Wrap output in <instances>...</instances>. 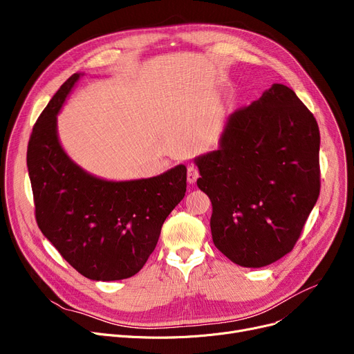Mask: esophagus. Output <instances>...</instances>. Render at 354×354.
<instances>
[{
  "mask_svg": "<svg viewBox=\"0 0 354 354\" xmlns=\"http://www.w3.org/2000/svg\"><path fill=\"white\" fill-rule=\"evenodd\" d=\"M199 178V171L195 165H189L188 166V182L189 183H195L196 179Z\"/></svg>",
  "mask_w": 354,
  "mask_h": 354,
  "instance_id": "1",
  "label": "esophagus"
}]
</instances>
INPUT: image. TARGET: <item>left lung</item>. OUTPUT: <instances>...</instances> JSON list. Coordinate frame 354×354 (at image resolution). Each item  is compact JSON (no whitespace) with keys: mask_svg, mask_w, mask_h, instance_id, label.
I'll return each mask as SVG.
<instances>
[{"mask_svg":"<svg viewBox=\"0 0 354 354\" xmlns=\"http://www.w3.org/2000/svg\"><path fill=\"white\" fill-rule=\"evenodd\" d=\"M320 130L284 84L228 118L216 151L198 156V188L212 202L215 247L259 268L288 254L320 195Z\"/></svg>","mask_w":354,"mask_h":354,"instance_id":"1","label":"left lung"}]
</instances>
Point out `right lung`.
Instances as JSON below:
<instances>
[{
	"mask_svg": "<svg viewBox=\"0 0 354 354\" xmlns=\"http://www.w3.org/2000/svg\"><path fill=\"white\" fill-rule=\"evenodd\" d=\"M82 74L63 83L37 119L27 166L37 225L66 261L95 281L142 270L160 230L187 192V167L147 179L106 180L74 163L60 145L57 115Z\"/></svg>",
	"mask_w": 354,
	"mask_h": 354,
	"instance_id": "1",
	"label": "right lung"
}]
</instances>
